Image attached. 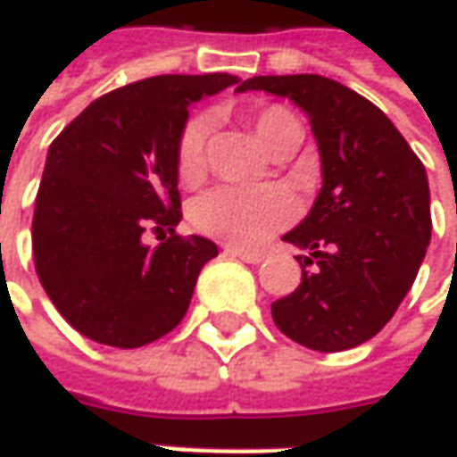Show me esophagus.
<instances>
[{"instance_id": "esophagus-1", "label": "esophagus", "mask_w": 457, "mask_h": 457, "mask_svg": "<svg viewBox=\"0 0 457 457\" xmlns=\"http://www.w3.org/2000/svg\"><path fill=\"white\" fill-rule=\"evenodd\" d=\"M225 253H228V255H232V258L245 260V262H253V265H258V262H262V260H265V255H262V253H250V250H240V247H225Z\"/></svg>"}]
</instances>
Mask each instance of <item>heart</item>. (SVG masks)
I'll use <instances>...</instances> for the list:
<instances>
[{
  "instance_id": "obj_1",
  "label": "heart",
  "mask_w": 457,
  "mask_h": 457,
  "mask_svg": "<svg viewBox=\"0 0 457 457\" xmlns=\"http://www.w3.org/2000/svg\"><path fill=\"white\" fill-rule=\"evenodd\" d=\"M288 119H293L291 113L278 105L258 111L253 123H255L260 141L268 146L278 126ZM207 134H210L207 116L192 119L181 131L179 146H177V169L184 181L197 179L202 171ZM293 217H295V199L280 187L222 184L199 195L189 210V220L199 232L217 237L222 243L243 245V247H253L268 240L273 232L286 228Z\"/></svg>"
}]
</instances>
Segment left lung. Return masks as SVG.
Masks as SVG:
<instances>
[{
  "instance_id": "1",
  "label": "left lung",
  "mask_w": 457,
  "mask_h": 457,
  "mask_svg": "<svg viewBox=\"0 0 457 457\" xmlns=\"http://www.w3.org/2000/svg\"><path fill=\"white\" fill-rule=\"evenodd\" d=\"M306 113L321 156L311 212L283 235L306 250L298 288L270 306L276 326L313 352H346L395 316L425 260L433 220L425 166L385 113L323 75H255ZM308 264H316L313 271Z\"/></svg>"
}]
</instances>
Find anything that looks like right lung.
Returning <instances> with one entry per match:
<instances>
[{"label":"right lung","mask_w":457,"mask_h":457,"mask_svg":"<svg viewBox=\"0 0 457 457\" xmlns=\"http://www.w3.org/2000/svg\"><path fill=\"white\" fill-rule=\"evenodd\" d=\"M237 75H156L93 101L50 144L35 199L32 253L42 288L75 331L138 349L184 319L217 245L192 235L159 247L144 232L181 220L177 146L189 105Z\"/></svg>","instance_id":"1"}]
</instances>
